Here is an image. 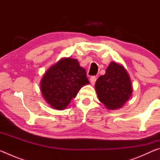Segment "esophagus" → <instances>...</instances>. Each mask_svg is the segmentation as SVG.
I'll return each mask as SVG.
<instances>
[{"instance_id": "34e87169", "label": "esophagus", "mask_w": 160, "mask_h": 160, "mask_svg": "<svg viewBox=\"0 0 160 160\" xmlns=\"http://www.w3.org/2000/svg\"><path fill=\"white\" fill-rule=\"evenodd\" d=\"M96 80H97V78L95 76H92L90 78V82H91V84L92 85H94V84H95Z\"/></svg>"}]
</instances>
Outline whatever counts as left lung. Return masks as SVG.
Returning a JSON list of instances; mask_svg holds the SVG:
<instances>
[{
    "instance_id": "left-lung-1",
    "label": "left lung",
    "mask_w": 160,
    "mask_h": 160,
    "mask_svg": "<svg viewBox=\"0 0 160 160\" xmlns=\"http://www.w3.org/2000/svg\"><path fill=\"white\" fill-rule=\"evenodd\" d=\"M95 90L99 101L111 110L122 107L132 92L128 73L116 62H111L106 73L97 80Z\"/></svg>"
}]
</instances>
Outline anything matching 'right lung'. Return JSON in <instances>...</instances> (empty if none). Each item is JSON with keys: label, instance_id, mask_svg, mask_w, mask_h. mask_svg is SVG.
<instances>
[{"label": "right lung", "instance_id": "1", "mask_svg": "<svg viewBox=\"0 0 160 160\" xmlns=\"http://www.w3.org/2000/svg\"><path fill=\"white\" fill-rule=\"evenodd\" d=\"M90 83L77 59L64 58L48 69L40 83L46 102L53 109L66 108L84 85Z\"/></svg>", "mask_w": 160, "mask_h": 160}]
</instances>
